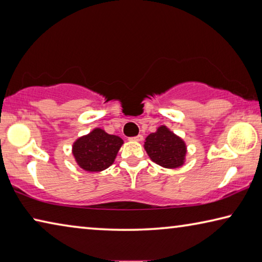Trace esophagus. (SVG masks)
<instances>
[{"mask_svg": "<svg viewBox=\"0 0 262 262\" xmlns=\"http://www.w3.org/2000/svg\"><path fill=\"white\" fill-rule=\"evenodd\" d=\"M130 140H132V141H135V142H142V141H143V136H142V135H137V136H135V137H132Z\"/></svg>", "mask_w": 262, "mask_h": 262, "instance_id": "esophagus-1", "label": "esophagus"}]
</instances>
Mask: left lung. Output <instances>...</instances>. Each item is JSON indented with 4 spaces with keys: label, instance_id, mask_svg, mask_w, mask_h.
I'll return each instance as SVG.
<instances>
[{
    "label": "left lung",
    "instance_id": "left-lung-1",
    "mask_svg": "<svg viewBox=\"0 0 262 262\" xmlns=\"http://www.w3.org/2000/svg\"><path fill=\"white\" fill-rule=\"evenodd\" d=\"M143 147L150 159L162 167L178 168L186 162V142L165 125L145 137Z\"/></svg>",
    "mask_w": 262,
    "mask_h": 262
}]
</instances>
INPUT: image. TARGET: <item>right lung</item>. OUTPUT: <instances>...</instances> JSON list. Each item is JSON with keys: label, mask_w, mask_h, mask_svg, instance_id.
Masks as SVG:
<instances>
[{"label": "right lung", "mask_w": 262, "mask_h": 262, "mask_svg": "<svg viewBox=\"0 0 262 262\" xmlns=\"http://www.w3.org/2000/svg\"><path fill=\"white\" fill-rule=\"evenodd\" d=\"M122 144L120 136L108 134L103 128L97 127L74 142L72 154L82 170L100 172L114 163Z\"/></svg>", "instance_id": "right-lung-1"}]
</instances>
